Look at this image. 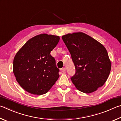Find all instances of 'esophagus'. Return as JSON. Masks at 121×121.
I'll use <instances>...</instances> for the list:
<instances>
[{"label":"esophagus","mask_w":121,"mask_h":121,"mask_svg":"<svg viewBox=\"0 0 121 121\" xmlns=\"http://www.w3.org/2000/svg\"><path fill=\"white\" fill-rule=\"evenodd\" d=\"M66 69L64 68V67L62 69V72H66Z\"/></svg>","instance_id":"1"}]
</instances>
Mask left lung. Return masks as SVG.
<instances>
[{"label": "left lung", "mask_w": 121, "mask_h": 121, "mask_svg": "<svg viewBox=\"0 0 121 121\" xmlns=\"http://www.w3.org/2000/svg\"><path fill=\"white\" fill-rule=\"evenodd\" d=\"M70 52L75 68L71 78L78 90L90 94L102 86L111 69V62L102 44L83 32L68 33L62 36Z\"/></svg>", "instance_id": "left-lung-1"}]
</instances>
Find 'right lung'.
<instances>
[{
	"mask_svg": "<svg viewBox=\"0 0 121 121\" xmlns=\"http://www.w3.org/2000/svg\"><path fill=\"white\" fill-rule=\"evenodd\" d=\"M57 35L41 34L29 39L13 60V73L21 87L41 95L49 90L59 77L55 58L50 54L59 41Z\"/></svg>",
	"mask_w": 121,
	"mask_h": 121,
	"instance_id": "add662e5",
	"label": "right lung"
}]
</instances>
